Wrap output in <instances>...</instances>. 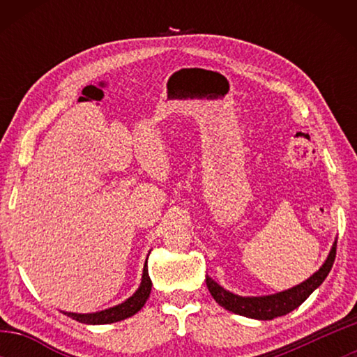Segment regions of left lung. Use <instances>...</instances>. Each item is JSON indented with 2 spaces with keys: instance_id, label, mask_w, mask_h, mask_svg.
Segmentation results:
<instances>
[{
  "instance_id": "8db88e82",
  "label": "left lung",
  "mask_w": 357,
  "mask_h": 357,
  "mask_svg": "<svg viewBox=\"0 0 357 357\" xmlns=\"http://www.w3.org/2000/svg\"><path fill=\"white\" fill-rule=\"evenodd\" d=\"M335 250L337 241L332 244V249L328 258H326V261L315 274L310 275L305 282L299 283V285L275 294L257 296V298H253V296L252 298H249V296H238L227 291L225 288H222L219 283L214 282L208 275L206 285L211 296H213L217 304L222 305L223 309L253 319H274L277 317H283L287 315V313L293 312L294 309H298L302 302L321 285L326 277L331 273L332 264H334Z\"/></svg>"
}]
</instances>
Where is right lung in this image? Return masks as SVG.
Segmentation results:
<instances>
[{
    "label": "right lung",
    "instance_id": "add662e5",
    "mask_svg": "<svg viewBox=\"0 0 357 357\" xmlns=\"http://www.w3.org/2000/svg\"><path fill=\"white\" fill-rule=\"evenodd\" d=\"M151 287H153V282L149 279L148 274V259L144 263L143 268V275H142V283L138 287L137 291L130 296L129 299H126L121 304L110 307V309L100 310V312H94V313H72V312H63L64 315H68L69 318L75 319L78 323L83 324H110V323H116L121 321V319H126L142 309L144 305V302L148 301L149 293H151Z\"/></svg>",
    "mask_w": 357,
    "mask_h": 357
}]
</instances>
